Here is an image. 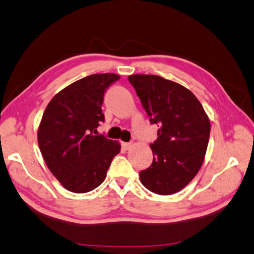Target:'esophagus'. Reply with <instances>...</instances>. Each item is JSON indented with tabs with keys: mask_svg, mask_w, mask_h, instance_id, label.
Masks as SVG:
<instances>
[{
	"mask_svg": "<svg viewBox=\"0 0 254 254\" xmlns=\"http://www.w3.org/2000/svg\"><path fill=\"white\" fill-rule=\"evenodd\" d=\"M132 146H133L132 143H127V142H123V143H122V147H123L126 151L130 150V148H131Z\"/></svg>",
	"mask_w": 254,
	"mask_h": 254,
	"instance_id": "obj_1",
	"label": "esophagus"
}]
</instances>
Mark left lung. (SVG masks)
I'll return each instance as SVG.
<instances>
[{
  "label": "left lung",
  "mask_w": 254,
  "mask_h": 254,
  "mask_svg": "<svg viewBox=\"0 0 254 254\" xmlns=\"http://www.w3.org/2000/svg\"><path fill=\"white\" fill-rule=\"evenodd\" d=\"M128 81L151 123L161 127L150 145L152 165L140 172L141 183L157 195H172L200 170L209 142V118L195 94L180 83L155 74H131Z\"/></svg>",
  "instance_id": "obj_1"
}]
</instances>
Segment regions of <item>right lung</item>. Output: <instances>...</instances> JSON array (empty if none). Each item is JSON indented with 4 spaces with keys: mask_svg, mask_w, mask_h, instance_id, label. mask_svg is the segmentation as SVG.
Masks as SVG:
<instances>
[{
    "mask_svg": "<svg viewBox=\"0 0 254 254\" xmlns=\"http://www.w3.org/2000/svg\"><path fill=\"white\" fill-rule=\"evenodd\" d=\"M120 79L116 73H94L69 84L48 103L39 123V150L49 171L67 190L88 192L106 180L118 141L97 135L104 121L103 94Z\"/></svg>",
    "mask_w": 254,
    "mask_h": 254,
    "instance_id": "right-lung-1",
    "label": "right lung"
}]
</instances>
